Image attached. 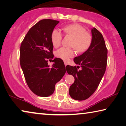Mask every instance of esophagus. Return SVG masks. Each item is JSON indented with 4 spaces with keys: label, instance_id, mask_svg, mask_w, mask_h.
Masks as SVG:
<instances>
[{
    "label": "esophagus",
    "instance_id": "esophagus-1",
    "mask_svg": "<svg viewBox=\"0 0 126 126\" xmlns=\"http://www.w3.org/2000/svg\"><path fill=\"white\" fill-rule=\"evenodd\" d=\"M64 65H65V67H66V66H67V65L68 64V63H67V62H65V61H64Z\"/></svg>",
    "mask_w": 126,
    "mask_h": 126
}]
</instances>
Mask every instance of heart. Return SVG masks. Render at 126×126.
<instances>
[{"label":"heart","mask_w":126,"mask_h":126,"mask_svg":"<svg viewBox=\"0 0 126 126\" xmlns=\"http://www.w3.org/2000/svg\"><path fill=\"white\" fill-rule=\"evenodd\" d=\"M65 33L73 38L72 47H75L77 52H84L89 48L91 44V36L86 33V30L81 26L77 24H73L63 27ZM63 35L61 31L54 29L51 34V41L55 47L61 45ZM75 55V51L72 49L62 47L56 51V57L64 61H67Z\"/></svg>","instance_id":"obj_1"}]
</instances>
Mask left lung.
I'll return each mask as SVG.
<instances>
[{
	"label": "left lung",
	"mask_w": 126,
	"mask_h": 126,
	"mask_svg": "<svg viewBox=\"0 0 126 126\" xmlns=\"http://www.w3.org/2000/svg\"><path fill=\"white\" fill-rule=\"evenodd\" d=\"M91 33L92 40L88 49L74 59V62L81 67V70H78L79 66L65 67L67 73L75 78L69 94L76 100H84L94 93L106 69L108 50L104 39L95 27L91 29Z\"/></svg>",
	"instance_id": "left-lung-1"
}]
</instances>
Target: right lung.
<instances>
[{
  "mask_svg": "<svg viewBox=\"0 0 126 126\" xmlns=\"http://www.w3.org/2000/svg\"><path fill=\"white\" fill-rule=\"evenodd\" d=\"M59 22L50 19L39 21L29 30L20 47V64L26 81L39 96L53 94L55 84L65 73L64 64L60 58L53 60L51 68L47 63L54 58L51 34Z\"/></svg>",
  "mask_w": 126,
  "mask_h": 126,
  "instance_id": "obj_1",
  "label": "right lung"
}]
</instances>
